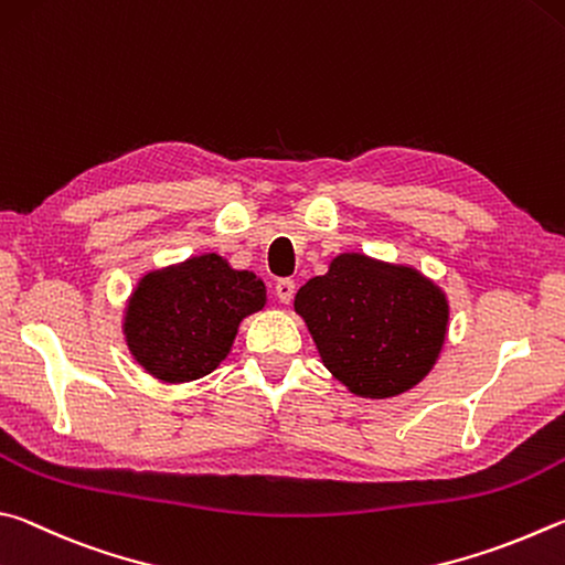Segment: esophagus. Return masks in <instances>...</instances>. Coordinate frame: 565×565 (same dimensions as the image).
<instances>
[{"label": "esophagus", "mask_w": 565, "mask_h": 565, "mask_svg": "<svg viewBox=\"0 0 565 565\" xmlns=\"http://www.w3.org/2000/svg\"><path fill=\"white\" fill-rule=\"evenodd\" d=\"M275 295L282 305H290L292 295H295V282L292 280H277L275 282Z\"/></svg>", "instance_id": "34e87169"}]
</instances>
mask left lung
Listing matches in <instances>:
<instances>
[{"label":"left lung","mask_w":565,"mask_h":565,"mask_svg":"<svg viewBox=\"0 0 565 565\" xmlns=\"http://www.w3.org/2000/svg\"><path fill=\"white\" fill-rule=\"evenodd\" d=\"M322 364L352 394L390 399L409 392L439 360L449 300L417 267L362 253L332 257L330 270L295 295Z\"/></svg>","instance_id":"8db88e82"}]
</instances>
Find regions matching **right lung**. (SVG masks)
Wrapping results in <instances>:
<instances>
[{
    "label": "right lung",
    "mask_w": 565,
    "mask_h": 565,
    "mask_svg": "<svg viewBox=\"0 0 565 565\" xmlns=\"http://www.w3.org/2000/svg\"><path fill=\"white\" fill-rule=\"evenodd\" d=\"M267 302L250 270H235L215 253L146 273L124 315V338L151 377L181 384L201 380L233 348L241 322Z\"/></svg>",
    "instance_id": "add662e5"
}]
</instances>
